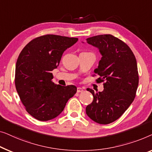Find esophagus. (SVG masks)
Segmentation results:
<instances>
[{
	"label": "esophagus",
	"instance_id": "34e87169",
	"mask_svg": "<svg viewBox=\"0 0 152 152\" xmlns=\"http://www.w3.org/2000/svg\"><path fill=\"white\" fill-rule=\"evenodd\" d=\"M83 89L81 88V87H78V88H77V92L78 93L83 92Z\"/></svg>",
	"mask_w": 152,
	"mask_h": 152
}]
</instances>
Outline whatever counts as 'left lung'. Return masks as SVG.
<instances>
[{
	"label": "left lung",
	"instance_id": "8db88e82",
	"mask_svg": "<svg viewBox=\"0 0 152 152\" xmlns=\"http://www.w3.org/2000/svg\"><path fill=\"white\" fill-rule=\"evenodd\" d=\"M86 41L102 56L94 73L100 76L97 82L104 81L102 91L87 89L94 99L86 107V114L96 123L107 125L119 118L134 101L138 85L137 63L127 45L114 36L98 35Z\"/></svg>",
	"mask_w": 152,
	"mask_h": 152
}]
</instances>
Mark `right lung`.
<instances>
[{
    "label": "right lung",
    "instance_id": "1",
    "mask_svg": "<svg viewBox=\"0 0 152 152\" xmlns=\"http://www.w3.org/2000/svg\"><path fill=\"white\" fill-rule=\"evenodd\" d=\"M77 41V38L48 34L34 38L18 56L16 91L27 112L38 121L57 117L76 93L74 85L54 84L52 72L59 65L63 52Z\"/></svg>",
    "mask_w": 152,
    "mask_h": 152
}]
</instances>
